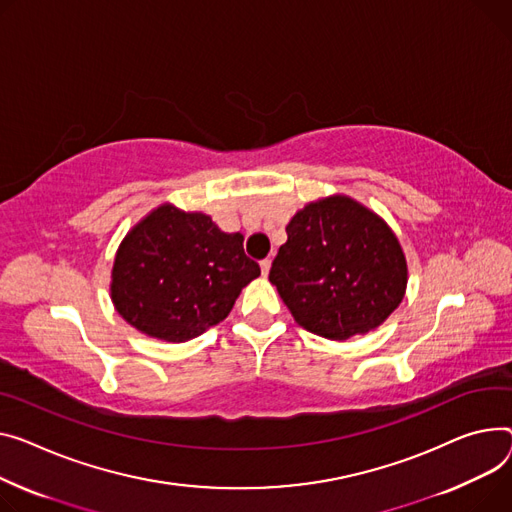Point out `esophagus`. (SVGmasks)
Returning a JSON list of instances; mask_svg holds the SVG:
<instances>
[{
    "label": "esophagus",
    "instance_id": "34e87169",
    "mask_svg": "<svg viewBox=\"0 0 512 512\" xmlns=\"http://www.w3.org/2000/svg\"><path fill=\"white\" fill-rule=\"evenodd\" d=\"M269 269H271V259L267 257V259H263L261 261V274L267 278V274H269Z\"/></svg>",
    "mask_w": 512,
    "mask_h": 512
}]
</instances>
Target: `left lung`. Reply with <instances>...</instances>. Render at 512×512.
Instances as JSON below:
<instances>
[{
    "instance_id": "obj_1",
    "label": "left lung",
    "mask_w": 512,
    "mask_h": 512,
    "mask_svg": "<svg viewBox=\"0 0 512 512\" xmlns=\"http://www.w3.org/2000/svg\"><path fill=\"white\" fill-rule=\"evenodd\" d=\"M269 269L294 321L344 342L377 329L403 300L407 263L387 222L346 195L309 203Z\"/></svg>"
}]
</instances>
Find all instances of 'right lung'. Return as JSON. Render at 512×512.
I'll list each match as a JSON object with an SVG mask.
<instances>
[{"label": "right lung", "mask_w": 512, "mask_h": 512, "mask_svg": "<svg viewBox=\"0 0 512 512\" xmlns=\"http://www.w3.org/2000/svg\"><path fill=\"white\" fill-rule=\"evenodd\" d=\"M259 274L241 232H222L210 216L164 203L119 245L111 298L138 331L181 344L224 321Z\"/></svg>", "instance_id": "add662e5"}]
</instances>
